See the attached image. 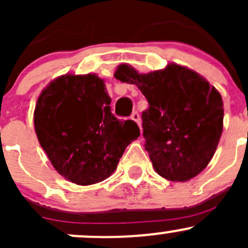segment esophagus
<instances>
[{
    "instance_id": "1",
    "label": "esophagus",
    "mask_w": 248,
    "mask_h": 248,
    "mask_svg": "<svg viewBox=\"0 0 248 248\" xmlns=\"http://www.w3.org/2000/svg\"><path fill=\"white\" fill-rule=\"evenodd\" d=\"M131 119L133 120L134 122H137V124H138V126L140 127V128H141V126H140V124H141V120H140V116H139V114H138V112H137V111H134L133 114H132Z\"/></svg>"
}]
</instances>
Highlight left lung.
Listing matches in <instances>:
<instances>
[{"label":"left lung","instance_id":"left-lung-1","mask_svg":"<svg viewBox=\"0 0 248 248\" xmlns=\"http://www.w3.org/2000/svg\"><path fill=\"white\" fill-rule=\"evenodd\" d=\"M114 77L137 85L149 102L141 115L142 136L157 174L185 182L204 170L223 131L219 92L197 72L176 63L146 74L124 63Z\"/></svg>","mask_w":248,"mask_h":248}]
</instances>
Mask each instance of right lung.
<instances>
[{"instance_id":"obj_1","label":"right lung","mask_w":248,"mask_h":248,"mask_svg":"<svg viewBox=\"0 0 248 248\" xmlns=\"http://www.w3.org/2000/svg\"><path fill=\"white\" fill-rule=\"evenodd\" d=\"M111 98L96 74H64L39 94L33 114L39 144L60 175L87 186L108 179L140 136L132 120L111 114Z\"/></svg>"}]
</instances>
